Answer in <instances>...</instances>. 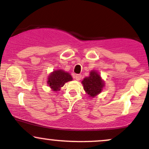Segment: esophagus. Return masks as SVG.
Here are the masks:
<instances>
[{
  "label": "esophagus",
  "mask_w": 149,
  "mask_h": 149,
  "mask_svg": "<svg viewBox=\"0 0 149 149\" xmlns=\"http://www.w3.org/2000/svg\"><path fill=\"white\" fill-rule=\"evenodd\" d=\"M81 77L82 76L80 74H76V76H75V78H76L77 80H80L81 79Z\"/></svg>",
  "instance_id": "obj_1"
}]
</instances>
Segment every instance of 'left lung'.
I'll use <instances>...</instances> for the list:
<instances>
[{"label": "left lung", "instance_id": "1", "mask_svg": "<svg viewBox=\"0 0 149 149\" xmlns=\"http://www.w3.org/2000/svg\"><path fill=\"white\" fill-rule=\"evenodd\" d=\"M84 90L89 97H94L102 92L104 82L96 71H90V76L85 77L82 81Z\"/></svg>", "mask_w": 149, "mask_h": 149}]
</instances>
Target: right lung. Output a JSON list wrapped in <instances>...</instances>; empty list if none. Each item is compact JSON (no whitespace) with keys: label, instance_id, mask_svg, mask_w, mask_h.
<instances>
[{"label":"right lung","instance_id":"add662e5","mask_svg":"<svg viewBox=\"0 0 149 149\" xmlns=\"http://www.w3.org/2000/svg\"><path fill=\"white\" fill-rule=\"evenodd\" d=\"M72 77L69 73L65 72L63 70H56L49 75L47 78V84L53 91H57L60 90L61 87L66 82L72 80Z\"/></svg>","mask_w":149,"mask_h":149}]
</instances>
